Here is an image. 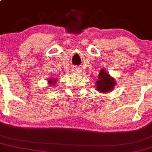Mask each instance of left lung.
<instances>
[{
    "instance_id": "obj_1",
    "label": "left lung",
    "mask_w": 152,
    "mask_h": 152,
    "mask_svg": "<svg viewBox=\"0 0 152 152\" xmlns=\"http://www.w3.org/2000/svg\"><path fill=\"white\" fill-rule=\"evenodd\" d=\"M96 89L100 92H107L113 91L115 86V81L114 78H113L110 75L106 72L105 69H102L100 70L99 74L98 76V80L96 83Z\"/></svg>"
}]
</instances>
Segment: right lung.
<instances>
[{
    "mask_svg": "<svg viewBox=\"0 0 152 152\" xmlns=\"http://www.w3.org/2000/svg\"><path fill=\"white\" fill-rule=\"evenodd\" d=\"M48 83L50 85H51L53 86V85H55V83H56V79H49Z\"/></svg>",
    "mask_w": 152,
    "mask_h": 152,
    "instance_id": "1",
    "label": "right lung"
}]
</instances>
